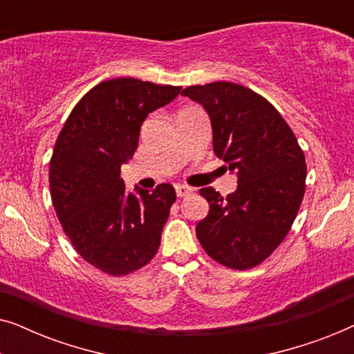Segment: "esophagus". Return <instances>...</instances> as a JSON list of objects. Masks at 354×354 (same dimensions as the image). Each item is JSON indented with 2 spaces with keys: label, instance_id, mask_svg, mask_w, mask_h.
Instances as JSON below:
<instances>
[{
  "label": "esophagus",
  "instance_id": "obj_1",
  "mask_svg": "<svg viewBox=\"0 0 354 354\" xmlns=\"http://www.w3.org/2000/svg\"><path fill=\"white\" fill-rule=\"evenodd\" d=\"M176 193H177L178 198H183V196H187L188 193H192V188L187 187V185H182V183H177Z\"/></svg>",
  "mask_w": 354,
  "mask_h": 354
}]
</instances>
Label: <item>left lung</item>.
I'll return each mask as SVG.
<instances>
[{"label": "left lung", "mask_w": 354, "mask_h": 354, "mask_svg": "<svg viewBox=\"0 0 354 354\" xmlns=\"http://www.w3.org/2000/svg\"><path fill=\"white\" fill-rule=\"evenodd\" d=\"M183 96L211 118L212 148L239 176L225 198L201 188L209 214L196 224L207 256L245 270L274 253L292 229L306 190V159L293 130L264 96L232 82L192 85Z\"/></svg>", "instance_id": "left-lung-1"}]
</instances>
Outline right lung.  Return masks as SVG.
I'll return each instance as SVG.
<instances>
[{"label":"right lung","mask_w":354,"mask_h":354,"mask_svg":"<svg viewBox=\"0 0 354 354\" xmlns=\"http://www.w3.org/2000/svg\"><path fill=\"white\" fill-rule=\"evenodd\" d=\"M182 86L138 79L100 82L62 125L50 159L51 201L77 253L101 272L124 277L158 253L176 190L125 192L120 166L138 147L140 127Z\"/></svg>","instance_id":"obj_1"}]
</instances>
